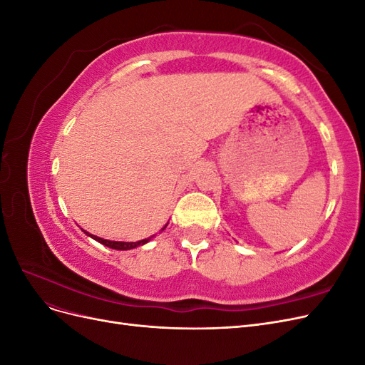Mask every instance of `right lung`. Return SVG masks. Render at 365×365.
Segmentation results:
<instances>
[{
    "label": "right lung",
    "mask_w": 365,
    "mask_h": 365,
    "mask_svg": "<svg viewBox=\"0 0 365 365\" xmlns=\"http://www.w3.org/2000/svg\"><path fill=\"white\" fill-rule=\"evenodd\" d=\"M168 227V225H165ZM164 227V228H165ZM163 228V230H164ZM83 233H86V231L83 230ZM88 236L90 237H93L94 240H97V242H101L102 245H105V247H109V248H113V250H132V248H137V247H140V245H145V244H148V242L153 237H148V239H143V240H138V242H115V240H106V239H102V237H97V236H94V235H90V233H86Z\"/></svg>",
    "instance_id": "1"
}]
</instances>
